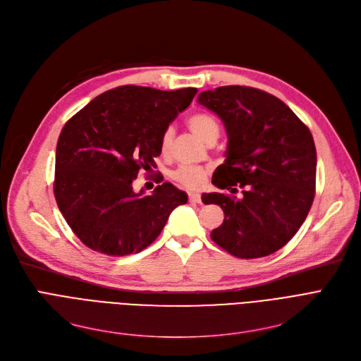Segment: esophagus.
I'll return each mask as SVG.
<instances>
[{"mask_svg": "<svg viewBox=\"0 0 361 361\" xmlns=\"http://www.w3.org/2000/svg\"><path fill=\"white\" fill-rule=\"evenodd\" d=\"M188 200H190L192 203H200L202 202V197L199 193H188Z\"/></svg>", "mask_w": 361, "mask_h": 361, "instance_id": "34e87169", "label": "esophagus"}]
</instances>
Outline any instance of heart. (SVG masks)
<instances>
[{
	"label": "heart",
	"mask_w": 361,
	"mask_h": 361,
	"mask_svg": "<svg viewBox=\"0 0 361 361\" xmlns=\"http://www.w3.org/2000/svg\"><path fill=\"white\" fill-rule=\"evenodd\" d=\"M187 126L190 127V130L199 139H202L206 143H209L212 140L215 142L219 136V130H221L219 123L211 112L200 111V112L192 114V116L187 118ZM171 140H173V130L166 128L162 133V137H161L162 152H166L169 149ZM206 176H207V169L196 165H180L173 173V178L187 188H197L199 185L203 184V181L206 180Z\"/></svg>",
	"instance_id": "b5f03b06"
}]
</instances>
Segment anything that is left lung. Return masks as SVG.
I'll return each instance as SVG.
<instances>
[{"mask_svg": "<svg viewBox=\"0 0 361 361\" xmlns=\"http://www.w3.org/2000/svg\"><path fill=\"white\" fill-rule=\"evenodd\" d=\"M197 102L222 120L228 146L212 184L243 197L202 196L219 204L224 222L211 238L240 259H256L283 247L305 222L316 187V147L310 130L274 94L249 86L204 90Z\"/></svg>", "mask_w": 361, "mask_h": 361, "instance_id": "left-lung-1", "label": "left lung"}]
</instances>
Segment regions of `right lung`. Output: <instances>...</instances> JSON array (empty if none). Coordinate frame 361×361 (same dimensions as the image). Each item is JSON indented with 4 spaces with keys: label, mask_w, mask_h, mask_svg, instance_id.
Here are the masks:
<instances>
[{
    "label": "right lung",
    "mask_w": 361,
    "mask_h": 361,
    "mask_svg": "<svg viewBox=\"0 0 361 361\" xmlns=\"http://www.w3.org/2000/svg\"><path fill=\"white\" fill-rule=\"evenodd\" d=\"M196 93V87L120 86L66 123L56 143L54 195L89 249L108 256L139 253L157 240L169 214L187 203L171 183L145 196L133 190V181L142 168L157 166L162 133Z\"/></svg>",
    "instance_id": "1"
}]
</instances>
